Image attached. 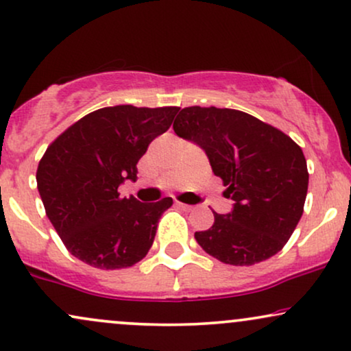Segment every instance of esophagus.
<instances>
[{"label":"esophagus","instance_id":"obj_1","mask_svg":"<svg viewBox=\"0 0 351 351\" xmlns=\"http://www.w3.org/2000/svg\"><path fill=\"white\" fill-rule=\"evenodd\" d=\"M178 206L181 209H184V210H191L194 206H189V204H183V202H178Z\"/></svg>","mask_w":351,"mask_h":351}]
</instances>
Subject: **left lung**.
Masks as SVG:
<instances>
[{
	"label": "left lung",
	"mask_w": 351,
	"mask_h": 351,
	"mask_svg": "<svg viewBox=\"0 0 351 351\" xmlns=\"http://www.w3.org/2000/svg\"><path fill=\"white\" fill-rule=\"evenodd\" d=\"M173 129L208 155L221 176L229 214L214 213V226L194 239L222 263L250 267L285 247L307 196L309 173L301 147L293 138L237 109H181Z\"/></svg>",
	"instance_id": "8db88e82"
}]
</instances>
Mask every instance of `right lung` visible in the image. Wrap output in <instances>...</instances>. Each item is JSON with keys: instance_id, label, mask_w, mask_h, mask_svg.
Returning a JSON list of instances; mask_svg holds the SVG:
<instances>
[{"instance_id": "add662e5", "label": "right lung", "mask_w": 351, "mask_h": 351, "mask_svg": "<svg viewBox=\"0 0 351 351\" xmlns=\"http://www.w3.org/2000/svg\"><path fill=\"white\" fill-rule=\"evenodd\" d=\"M180 108L130 104L90 112L58 135L37 168V189L66 250L90 267L128 268L150 250L171 197L141 202L117 188L137 178V163Z\"/></svg>"}]
</instances>
